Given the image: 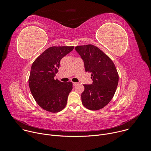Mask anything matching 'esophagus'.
Wrapping results in <instances>:
<instances>
[{"label":"esophagus","mask_w":151,"mask_h":151,"mask_svg":"<svg viewBox=\"0 0 151 151\" xmlns=\"http://www.w3.org/2000/svg\"><path fill=\"white\" fill-rule=\"evenodd\" d=\"M78 84V82H73V86H76V85H77Z\"/></svg>","instance_id":"34e87169"}]
</instances>
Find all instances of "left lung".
Instances as JSON below:
<instances>
[{"instance_id":"8db88e82","label":"left lung","mask_w":151,"mask_h":151,"mask_svg":"<svg viewBox=\"0 0 151 151\" xmlns=\"http://www.w3.org/2000/svg\"><path fill=\"white\" fill-rule=\"evenodd\" d=\"M75 50L84 62L85 72L91 73L93 83L85 84L81 94L82 104L91 111L101 109L113 98L119 75L112 60L97 47L89 44Z\"/></svg>"}]
</instances>
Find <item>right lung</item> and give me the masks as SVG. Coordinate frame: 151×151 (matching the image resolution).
Returning a JSON list of instances; mask_svg holds the SVG:
<instances>
[{"label":"right lung","instance_id":"add662e5","mask_svg":"<svg viewBox=\"0 0 151 151\" xmlns=\"http://www.w3.org/2000/svg\"><path fill=\"white\" fill-rule=\"evenodd\" d=\"M74 47H51L43 52L33 63L29 78L31 93L36 102L44 110L56 113L67 104L72 91V82H61L55 79L61 59Z\"/></svg>","mask_w":151,"mask_h":151}]
</instances>
